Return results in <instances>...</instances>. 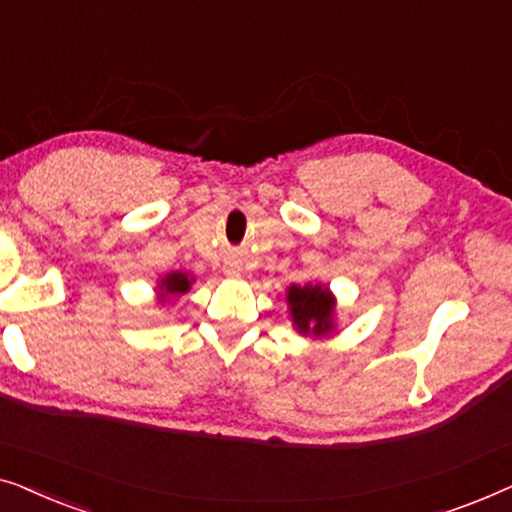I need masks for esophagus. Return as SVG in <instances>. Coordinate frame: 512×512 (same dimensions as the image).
Returning a JSON list of instances; mask_svg holds the SVG:
<instances>
[{"label": "esophagus", "instance_id": "34e87169", "mask_svg": "<svg viewBox=\"0 0 512 512\" xmlns=\"http://www.w3.org/2000/svg\"><path fill=\"white\" fill-rule=\"evenodd\" d=\"M226 272H228V275H237V270H235V268H228Z\"/></svg>", "mask_w": 512, "mask_h": 512}]
</instances>
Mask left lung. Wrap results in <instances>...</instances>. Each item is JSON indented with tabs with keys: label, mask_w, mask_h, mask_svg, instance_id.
I'll return each instance as SVG.
<instances>
[{
	"label": "left lung",
	"mask_w": 512,
	"mask_h": 512,
	"mask_svg": "<svg viewBox=\"0 0 512 512\" xmlns=\"http://www.w3.org/2000/svg\"><path fill=\"white\" fill-rule=\"evenodd\" d=\"M286 303H289L293 326L303 335H321L333 331L335 298L324 284H293L286 289Z\"/></svg>",
	"instance_id": "obj_1"
}]
</instances>
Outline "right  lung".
I'll return each instance as SVG.
<instances>
[{"label": "right lung", "instance_id": "right-lung-1", "mask_svg": "<svg viewBox=\"0 0 512 512\" xmlns=\"http://www.w3.org/2000/svg\"><path fill=\"white\" fill-rule=\"evenodd\" d=\"M191 282L193 277H188L186 272H170V275H165L160 279L158 289H160V298H167V296H181V293H186L191 289Z\"/></svg>", "mask_w": 512, "mask_h": 512}]
</instances>
